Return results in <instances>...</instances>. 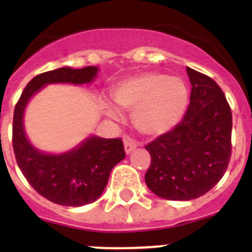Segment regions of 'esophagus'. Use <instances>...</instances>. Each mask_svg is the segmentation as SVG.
<instances>
[{"label":"esophagus","instance_id":"1","mask_svg":"<svg viewBox=\"0 0 252 252\" xmlns=\"http://www.w3.org/2000/svg\"><path fill=\"white\" fill-rule=\"evenodd\" d=\"M124 145H125V152L128 154V153H131L135 148L137 147V143L135 140H132V139H130V137H126L124 141Z\"/></svg>","mask_w":252,"mask_h":252}]
</instances>
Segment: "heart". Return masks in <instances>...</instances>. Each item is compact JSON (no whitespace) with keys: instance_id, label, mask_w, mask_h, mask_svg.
<instances>
[{"instance_id":"1","label":"heart","mask_w":252,"mask_h":252,"mask_svg":"<svg viewBox=\"0 0 252 252\" xmlns=\"http://www.w3.org/2000/svg\"><path fill=\"white\" fill-rule=\"evenodd\" d=\"M120 107L132 111V121L143 134L162 135L175 127L189 104V89L180 77L144 74L120 83L113 90ZM108 113L118 117V109L108 105Z\"/></svg>"}]
</instances>
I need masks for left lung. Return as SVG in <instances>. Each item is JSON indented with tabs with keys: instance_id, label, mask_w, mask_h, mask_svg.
<instances>
[{
	"instance_id": "8db88e82",
	"label": "left lung",
	"mask_w": 252,
	"mask_h": 252,
	"mask_svg": "<svg viewBox=\"0 0 252 252\" xmlns=\"http://www.w3.org/2000/svg\"><path fill=\"white\" fill-rule=\"evenodd\" d=\"M190 104L182 121L149 143L145 184L167 200L196 199L212 190L228 168L232 154V112L212 77L186 67Z\"/></svg>"
}]
</instances>
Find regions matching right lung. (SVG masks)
I'll use <instances>...</instances> for the list:
<instances>
[{"label": "right lung", "instance_id": "obj_1", "mask_svg": "<svg viewBox=\"0 0 252 252\" xmlns=\"http://www.w3.org/2000/svg\"><path fill=\"white\" fill-rule=\"evenodd\" d=\"M98 68L93 66L74 70L61 67L36 75L28 83L15 105L12 121V148L19 168L30 186L52 203L81 206L93 203L102 195L112 168L125 158L120 137H89L77 149L49 156L34 149L23 127L24 108L30 96L46 84L90 83Z\"/></svg>", "mask_w": 252, "mask_h": 252}]
</instances>
